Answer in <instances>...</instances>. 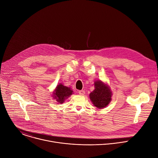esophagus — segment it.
Segmentation results:
<instances>
[{"mask_svg":"<svg viewBox=\"0 0 158 158\" xmlns=\"http://www.w3.org/2000/svg\"><path fill=\"white\" fill-rule=\"evenodd\" d=\"M78 93H79V94H80V95H84V94H85V91L84 90L79 91Z\"/></svg>","mask_w":158,"mask_h":158,"instance_id":"obj_1","label":"esophagus"}]
</instances>
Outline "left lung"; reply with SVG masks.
Instances as JSON below:
<instances>
[{
    "instance_id": "8db88e82",
    "label": "left lung",
    "mask_w": 158,
    "mask_h": 158,
    "mask_svg": "<svg viewBox=\"0 0 158 158\" xmlns=\"http://www.w3.org/2000/svg\"><path fill=\"white\" fill-rule=\"evenodd\" d=\"M94 89L89 93V99L94 106L103 109L111 102L112 91L108 84L102 80L94 81Z\"/></svg>"
}]
</instances>
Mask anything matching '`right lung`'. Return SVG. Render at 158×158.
Here are the masks:
<instances>
[{
    "instance_id": "1",
    "label": "right lung",
    "mask_w": 158,
    "mask_h": 158,
    "mask_svg": "<svg viewBox=\"0 0 158 158\" xmlns=\"http://www.w3.org/2000/svg\"><path fill=\"white\" fill-rule=\"evenodd\" d=\"M73 91L70 87L66 86L60 83L57 85L54 91H53L52 97L53 99L56 100L58 103L61 104L73 94Z\"/></svg>"
}]
</instances>
